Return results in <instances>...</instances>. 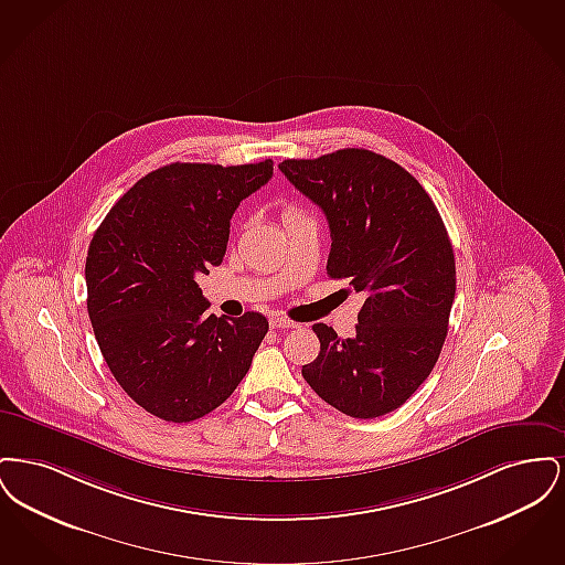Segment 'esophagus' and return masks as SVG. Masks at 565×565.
Returning a JSON list of instances; mask_svg holds the SVG:
<instances>
[{
    "mask_svg": "<svg viewBox=\"0 0 565 565\" xmlns=\"http://www.w3.org/2000/svg\"><path fill=\"white\" fill-rule=\"evenodd\" d=\"M296 323L288 318H281V316H275L270 318V328H277V330H288V328H295Z\"/></svg>",
    "mask_w": 565,
    "mask_h": 565,
    "instance_id": "34e87169",
    "label": "esophagus"
}]
</instances>
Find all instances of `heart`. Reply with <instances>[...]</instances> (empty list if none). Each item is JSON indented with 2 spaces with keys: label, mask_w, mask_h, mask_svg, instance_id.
Here are the masks:
<instances>
[{
  "label": "heart",
  "mask_w": 565,
  "mask_h": 565,
  "mask_svg": "<svg viewBox=\"0 0 565 565\" xmlns=\"http://www.w3.org/2000/svg\"><path fill=\"white\" fill-rule=\"evenodd\" d=\"M286 214H295V210H292V207H286V210H284V215Z\"/></svg>",
  "instance_id": "obj_1"
}]
</instances>
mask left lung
<instances>
[{"label": "left lung", "mask_w": 565, "mask_h": 565, "mask_svg": "<svg viewBox=\"0 0 565 565\" xmlns=\"http://www.w3.org/2000/svg\"><path fill=\"white\" fill-rule=\"evenodd\" d=\"M279 169L326 214L328 277L366 296L351 339L313 323L320 353L302 376L350 417L392 413L428 379L447 337L456 258L443 217L406 169L364 148Z\"/></svg>", "instance_id": "1"}]
</instances>
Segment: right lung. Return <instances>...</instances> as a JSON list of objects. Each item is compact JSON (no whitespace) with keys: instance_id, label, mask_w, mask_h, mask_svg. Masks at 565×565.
I'll use <instances>...</instances> for the list:
<instances>
[{"instance_id":"right-lung-1","label":"right lung","mask_w":565,"mask_h":565,"mask_svg":"<svg viewBox=\"0 0 565 565\" xmlns=\"http://www.w3.org/2000/svg\"><path fill=\"white\" fill-rule=\"evenodd\" d=\"M273 161L171 162L118 199L86 256V307L120 387L150 415L186 424L224 403L269 322L207 313L196 275L224 258L231 217L265 186Z\"/></svg>"}]
</instances>
